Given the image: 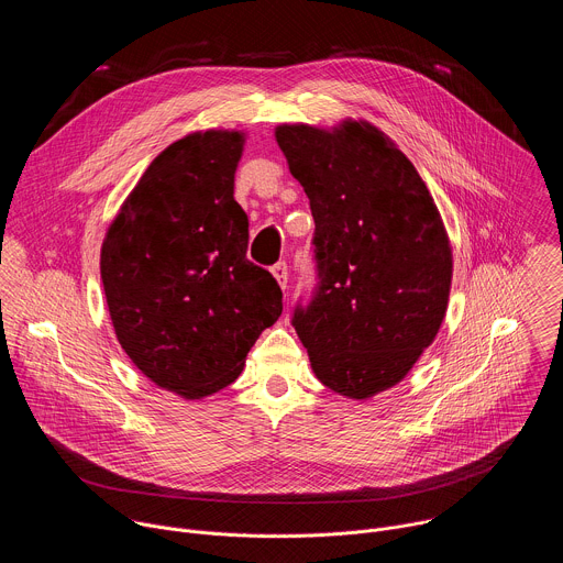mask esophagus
Listing matches in <instances>:
<instances>
[{"label": "esophagus", "mask_w": 563, "mask_h": 563, "mask_svg": "<svg viewBox=\"0 0 563 563\" xmlns=\"http://www.w3.org/2000/svg\"><path fill=\"white\" fill-rule=\"evenodd\" d=\"M272 274H274V278L278 280V285L285 289V287H287V278H289V272H287V263H285V261L276 263V265L272 267Z\"/></svg>", "instance_id": "34e87169"}]
</instances>
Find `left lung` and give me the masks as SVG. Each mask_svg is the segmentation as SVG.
<instances>
[{"label": "left lung", "mask_w": 563, "mask_h": 563, "mask_svg": "<svg viewBox=\"0 0 563 563\" xmlns=\"http://www.w3.org/2000/svg\"><path fill=\"white\" fill-rule=\"evenodd\" d=\"M316 222V287L291 325L320 383L367 398L404 378L445 316L452 252L415 165L376 126L276 129Z\"/></svg>", "instance_id": "8db88e82"}]
</instances>
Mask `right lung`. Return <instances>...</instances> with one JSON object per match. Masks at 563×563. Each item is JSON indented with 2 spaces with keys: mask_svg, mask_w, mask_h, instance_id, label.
Returning <instances> with one entry per match:
<instances>
[{
  "mask_svg": "<svg viewBox=\"0 0 563 563\" xmlns=\"http://www.w3.org/2000/svg\"><path fill=\"white\" fill-rule=\"evenodd\" d=\"M238 131L191 133L144 172L102 245L115 336L137 369L185 398L238 378L283 313L276 278L247 258L250 220L233 200Z\"/></svg>",
  "mask_w": 563,
  "mask_h": 563,
  "instance_id": "add662e5",
  "label": "right lung"
}]
</instances>
